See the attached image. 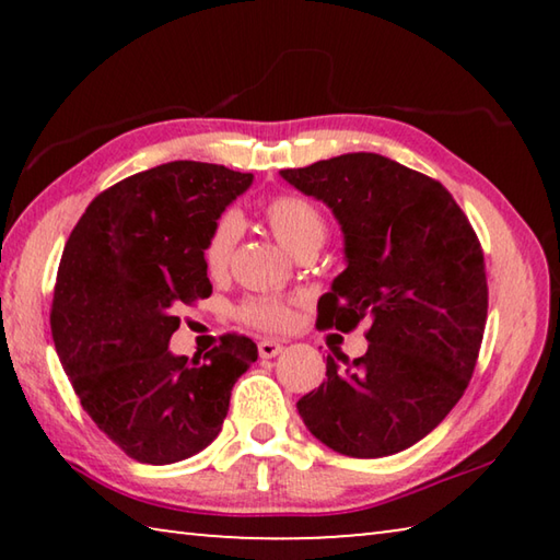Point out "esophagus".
Returning a JSON list of instances; mask_svg holds the SVG:
<instances>
[{"mask_svg":"<svg viewBox=\"0 0 560 560\" xmlns=\"http://www.w3.org/2000/svg\"><path fill=\"white\" fill-rule=\"evenodd\" d=\"M281 350H283V346L279 343V340H273V338L259 340V355L261 358H277Z\"/></svg>","mask_w":560,"mask_h":560,"instance_id":"obj_1","label":"esophagus"}]
</instances>
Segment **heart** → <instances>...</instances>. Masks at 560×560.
I'll return each instance as SVG.
<instances>
[{"mask_svg":"<svg viewBox=\"0 0 560 560\" xmlns=\"http://www.w3.org/2000/svg\"><path fill=\"white\" fill-rule=\"evenodd\" d=\"M264 217L277 240L296 257V254L314 249L324 244L328 224L324 212L318 207L299 195H277L264 205ZM240 236V220L236 214H222L214 222L210 236H207L202 261L210 277H222L230 267L232 249ZM240 316L246 324L264 330H281L291 324L289 301L273 296H254L246 299L240 308Z\"/></svg>","mask_w":560,"mask_h":560,"instance_id":"heart-1","label":"heart"}]
</instances>
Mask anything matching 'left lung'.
Masks as SVG:
<instances>
[{
	"mask_svg": "<svg viewBox=\"0 0 560 560\" xmlns=\"http://www.w3.org/2000/svg\"><path fill=\"white\" fill-rule=\"evenodd\" d=\"M324 202L343 232L346 269L318 299V326L371 320L365 355L326 358L328 381L296 402L338 454H397L459 402L487 324L481 244L438 179L377 153H346L279 173Z\"/></svg>",
	"mask_w": 560,
	"mask_h": 560,
	"instance_id": "8db88e82",
	"label": "left lung"
}]
</instances>
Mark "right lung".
I'll return each mask as SVG.
<instances>
[{
  "instance_id": "1",
  "label": "right lung",
  "mask_w": 560,
  "mask_h": 560,
  "mask_svg": "<svg viewBox=\"0 0 560 560\" xmlns=\"http://www.w3.org/2000/svg\"><path fill=\"white\" fill-rule=\"evenodd\" d=\"M252 173L175 160L101 192L66 242L51 306L56 353L83 410L145 464L202 452L257 346L226 334L205 363L175 355L177 308L207 299L202 249Z\"/></svg>"
}]
</instances>
